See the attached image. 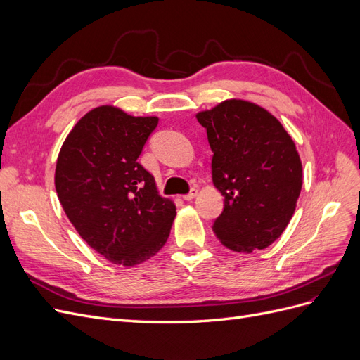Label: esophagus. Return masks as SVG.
<instances>
[{"label": "esophagus", "instance_id": "1", "mask_svg": "<svg viewBox=\"0 0 360 360\" xmlns=\"http://www.w3.org/2000/svg\"><path fill=\"white\" fill-rule=\"evenodd\" d=\"M197 193H198V189H195V188H192L189 193H186V195H184V197H183V200H184V201H192V200H193L195 197H197Z\"/></svg>", "mask_w": 360, "mask_h": 360}]
</instances>
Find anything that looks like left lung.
I'll use <instances>...</instances> for the list:
<instances>
[{"label": "left lung", "instance_id": "1", "mask_svg": "<svg viewBox=\"0 0 360 360\" xmlns=\"http://www.w3.org/2000/svg\"><path fill=\"white\" fill-rule=\"evenodd\" d=\"M197 120L213 151V184L224 195L216 237L234 252L270 246L290 224L302 191L296 144L276 117L242 99L224 101Z\"/></svg>", "mask_w": 360, "mask_h": 360}]
</instances>
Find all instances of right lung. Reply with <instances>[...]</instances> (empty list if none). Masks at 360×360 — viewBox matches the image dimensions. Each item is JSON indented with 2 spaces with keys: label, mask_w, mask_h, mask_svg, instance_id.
I'll return each instance as SVG.
<instances>
[{
  "label": "right lung",
  "mask_w": 360,
  "mask_h": 360,
  "mask_svg": "<svg viewBox=\"0 0 360 360\" xmlns=\"http://www.w3.org/2000/svg\"><path fill=\"white\" fill-rule=\"evenodd\" d=\"M158 117H134L114 105L86 112L64 139L56 189L84 240L112 264L134 267L167 243L176 204L163 198L138 158Z\"/></svg>",
  "instance_id": "right-lung-1"
}]
</instances>
